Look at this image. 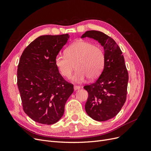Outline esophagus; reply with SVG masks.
I'll return each instance as SVG.
<instances>
[{"label": "esophagus", "instance_id": "obj_1", "mask_svg": "<svg viewBox=\"0 0 151 151\" xmlns=\"http://www.w3.org/2000/svg\"><path fill=\"white\" fill-rule=\"evenodd\" d=\"M80 88H81V87L79 86H74V91L78 90V89H79Z\"/></svg>", "mask_w": 151, "mask_h": 151}]
</instances>
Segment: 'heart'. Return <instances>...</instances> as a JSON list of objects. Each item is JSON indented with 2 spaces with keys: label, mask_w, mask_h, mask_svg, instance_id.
Listing matches in <instances>:
<instances>
[{
  "label": "heart",
  "mask_w": 151,
  "mask_h": 151,
  "mask_svg": "<svg viewBox=\"0 0 151 151\" xmlns=\"http://www.w3.org/2000/svg\"><path fill=\"white\" fill-rule=\"evenodd\" d=\"M65 55L58 54L55 63L60 74L65 78L70 77L74 68L76 72L72 80L83 83L88 77L93 79L102 72L105 63L103 50L90 42L79 40L71 44L65 51Z\"/></svg>",
  "instance_id": "b5f03b06"
}]
</instances>
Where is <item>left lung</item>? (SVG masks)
<instances>
[{"label":"left lung","mask_w":151,"mask_h":151,"mask_svg":"<svg viewBox=\"0 0 151 151\" xmlns=\"http://www.w3.org/2000/svg\"><path fill=\"white\" fill-rule=\"evenodd\" d=\"M93 38L104 48L103 70L94 83L84 87L88 93L85 104L87 114L103 122L115 116L126 101L129 74L120 47L111 37L98 31H88L81 38Z\"/></svg>","instance_id":"1"}]
</instances>
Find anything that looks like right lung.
Wrapping results in <instances>:
<instances>
[{
    "label": "right lung",
    "instance_id": "1",
    "mask_svg": "<svg viewBox=\"0 0 151 151\" xmlns=\"http://www.w3.org/2000/svg\"><path fill=\"white\" fill-rule=\"evenodd\" d=\"M69 37L68 34L43 35L22 52L17 68V86L24 112L36 122L52 125L64 113L74 86L60 75L55 57Z\"/></svg>",
    "mask_w": 151,
    "mask_h": 151
}]
</instances>
